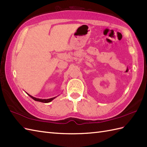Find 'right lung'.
Segmentation results:
<instances>
[{"mask_svg":"<svg viewBox=\"0 0 147 147\" xmlns=\"http://www.w3.org/2000/svg\"><path fill=\"white\" fill-rule=\"evenodd\" d=\"M29 95V96L30 97V98H32L34 100H35V101H40V102H42V103H49V102H51V101H53L54 98H55L56 97H54V98H49V99H39V98H34V97H33V96H30V94H27Z\"/></svg>","mask_w":147,"mask_h":147,"instance_id":"add662e5","label":"right lung"}]
</instances>
